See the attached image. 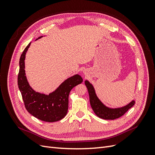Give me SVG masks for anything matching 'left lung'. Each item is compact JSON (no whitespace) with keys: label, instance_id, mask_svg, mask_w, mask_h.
<instances>
[{"label":"left lung","instance_id":"1","mask_svg":"<svg viewBox=\"0 0 155 155\" xmlns=\"http://www.w3.org/2000/svg\"><path fill=\"white\" fill-rule=\"evenodd\" d=\"M85 84L88 89L89 98H90V104L92 109L96 116L104 120H115L118 118L122 116L135 104L134 101H132L127 105L123 107L117 108V109H110V108L104 105L98 99L92 84L88 81H85Z\"/></svg>","mask_w":155,"mask_h":155}]
</instances>
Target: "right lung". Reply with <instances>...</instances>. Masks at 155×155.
I'll return each mask as SVG.
<instances>
[{"instance_id": "add662e5", "label": "right lung", "mask_w": 155, "mask_h": 155, "mask_svg": "<svg viewBox=\"0 0 155 155\" xmlns=\"http://www.w3.org/2000/svg\"><path fill=\"white\" fill-rule=\"evenodd\" d=\"M41 37H39V39ZM30 43L23 51L19 61L18 86L21 92L26 109L37 119L54 122L63 119L67 115L68 108V96L70 91L83 82L79 75L66 79L56 90L49 95L36 92L30 87L27 81L25 70V55L30 47Z\"/></svg>"}]
</instances>
